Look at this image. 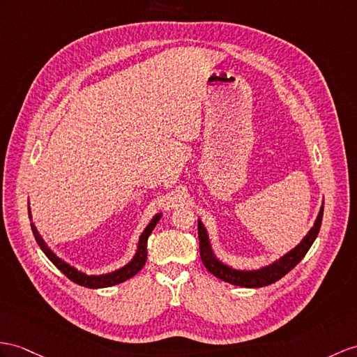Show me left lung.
<instances>
[{
    "instance_id": "8db88e82",
    "label": "left lung",
    "mask_w": 357,
    "mask_h": 357,
    "mask_svg": "<svg viewBox=\"0 0 357 357\" xmlns=\"http://www.w3.org/2000/svg\"><path fill=\"white\" fill-rule=\"evenodd\" d=\"M323 211L324 203L321 204L317 220L312 225V229L307 231L298 245H295L288 253H284L274 262L268 264L265 266H260L256 269H241L234 268L229 264H225L218 256L211 244V238H208L207 229L204 227L203 221L198 218V239H199V256L204 266L218 279L229 282L236 286H244V288H262V286L271 284L277 280H280L284 274H288L291 269L297 265L300 260L306 256L309 248L314 244V241L318 236V231L321 227V221H323Z\"/></svg>"
}]
</instances>
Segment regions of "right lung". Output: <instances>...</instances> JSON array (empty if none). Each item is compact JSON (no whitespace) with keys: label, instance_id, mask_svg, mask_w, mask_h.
Returning a JSON list of instances; mask_svg holds the SVG:
<instances>
[{"label":"right lung","instance_id":"right-lung-1","mask_svg":"<svg viewBox=\"0 0 357 357\" xmlns=\"http://www.w3.org/2000/svg\"><path fill=\"white\" fill-rule=\"evenodd\" d=\"M162 215H163L162 212L155 213L151 218V221L149 222V225H146V227L144 229L141 238H139V242H137L136 253L132 257V260H130V262L126 264L124 266H121V268L115 269V271L106 273V274H88V273L82 271V269H78L77 266L66 262L65 259L59 257L54 253V251L48 247L47 242L43 241V238L40 236L38 229H36V225H34L33 222H31V230H33V234H34V239H36L40 250L43 251V253H45V256L51 260V262H53L60 269V271H62L68 277L69 280H73L74 283L80 284V286H84V288L98 289V288H109V286L123 283L128 279H132L135 274L141 271L142 266L146 262V241H149V236L151 234V231L154 230L155 224L160 221ZM29 216H30V221H31L30 206H29Z\"/></svg>","mask_w":357,"mask_h":357}]
</instances>
